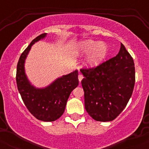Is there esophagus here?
<instances>
[{
    "label": "esophagus",
    "instance_id": "34e87169",
    "mask_svg": "<svg viewBox=\"0 0 149 149\" xmlns=\"http://www.w3.org/2000/svg\"><path fill=\"white\" fill-rule=\"evenodd\" d=\"M83 75H81V74L78 75V80H79L80 83V82H81V80H83Z\"/></svg>",
    "mask_w": 149,
    "mask_h": 149
}]
</instances>
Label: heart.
<instances>
[{
	"instance_id": "obj_1",
	"label": "heart",
	"mask_w": 149,
	"mask_h": 149,
	"mask_svg": "<svg viewBox=\"0 0 149 149\" xmlns=\"http://www.w3.org/2000/svg\"><path fill=\"white\" fill-rule=\"evenodd\" d=\"M109 51L107 44L91 39L78 42L75 48L76 55L88 54L84 61L85 66L94 68L100 66L107 57Z\"/></svg>"
}]
</instances>
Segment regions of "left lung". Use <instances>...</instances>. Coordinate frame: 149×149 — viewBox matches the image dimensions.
Here are the masks:
<instances>
[{"instance_id":"obj_1","label":"left lung","mask_w":149,"mask_h":149,"mask_svg":"<svg viewBox=\"0 0 149 149\" xmlns=\"http://www.w3.org/2000/svg\"><path fill=\"white\" fill-rule=\"evenodd\" d=\"M80 72L86 111L97 121L115 119L129 102L135 83L134 61L125 46L121 43L116 57Z\"/></svg>"}]
</instances>
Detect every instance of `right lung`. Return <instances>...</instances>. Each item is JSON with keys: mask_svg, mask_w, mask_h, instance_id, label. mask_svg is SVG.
<instances>
[{"mask_svg": "<svg viewBox=\"0 0 149 149\" xmlns=\"http://www.w3.org/2000/svg\"><path fill=\"white\" fill-rule=\"evenodd\" d=\"M46 36V33L37 36L21 54L17 67L16 80L19 92L31 113L38 120L52 122L64 113L70 94L79 82L78 71H74L59 77L44 88H36L32 85L26 74V59L32 45Z\"/></svg>", "mask_w": 149, "mask_h": 149, "instance_id": "1", "label": "right lung"}]
</instances>
